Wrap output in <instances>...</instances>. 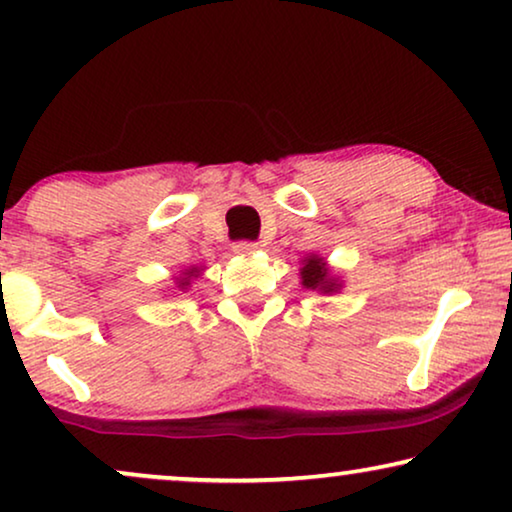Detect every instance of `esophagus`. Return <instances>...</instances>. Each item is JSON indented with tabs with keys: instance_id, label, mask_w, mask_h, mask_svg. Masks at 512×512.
<instances>
[{
	"instance_id": "esophagus-1",
	"label": "esophagus",
	"mask_w": 512,
	"mask_h": 512,
	"mask_svg": "<svg viewBox=\"0 0 512 512\" xmlns=\"http://www.w3.org/2000/svg\"><path fill=\"white\" fill-rule=\"evenodd\" d=\"M256 249H258V244H256V242H251V240H240V242H235V244H233V251H235V254H240V256L254 254Z\"/></svg>"
}]
</instances>
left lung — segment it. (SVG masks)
<instances>
[{
  "label": "left lung",
  "instance_id": "left-lung-1",
  "mask_svg": "<svg viewBox=\"0 0 512 512\" xmlns=\"http://www.w3.org/2000/svg\"><path fill=\"white\" fill-rule=\"evenodd\" d=\"M300 277H303L305 289H317L321 293H333L340 284H335V279L328 277L326 263L317 256H310L300 270Z\"/></svg>",
  "mask_w": 512,
  "mask_h": 512
}]
</instances>
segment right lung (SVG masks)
<instances>
[{"label":"right lung","mask_w":512,"mask_h":512,"mask_svg":"<svg viewBox=\"0 0 512 512\" xmlns=\"http://www.w3.org/2000/svg\"><path fill=\"white\" fill-rule=\"evenodd\" d=\"M193 272H195V270H188V272H186V275H188V277H191V275H193ZM188 277H184V279H181V282H179V286H181V289H184V286H188Z\"/></svg>","instance_id":"add662e5"}]
</instances>
